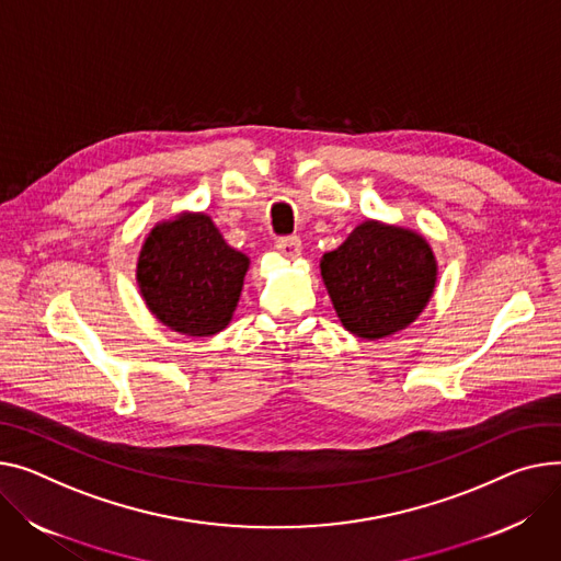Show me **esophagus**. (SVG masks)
<instances>
[{
  "label": "esophagus",
  "instance_id": "1",
  "mask_svg": "<svg viewBox=\"0 0 561 561\" xmlns=\"http://www.w3.org/2000/svg\"><path fill=\"white\" fill-rule=\"evenodd\" d=\"M277 250L284 254V256H300L302 254V241L300 237H282L277 239Z\"/></svg>",
  "mask_w": 561,
  "mask_h": 561
}]
</instances>
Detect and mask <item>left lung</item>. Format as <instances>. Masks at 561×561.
Instances as JSON below:
<instances>
[{"mask_svg": "<svg viewBox=\"0 0 561 561\" xmlns=\"http://www.w3.org/2000/svg\"><path fill=\"white\" fill-rule=\"evenodd\" d=\"M320 273L343 327L377 341L424 311L437 282V261L422 234L365 220L322 256Z\"/></svg>", "mask_w": 561, "mask_h": 561, "instance_id": "1", "label": "left lung"}]
</instances>
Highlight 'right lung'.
<instances>
[{"mask_svg": "<svg viewBox=\"0 0 561 561\" xmlns=\"http://www.w3.org/2000/svg\"><path fill=\"white\" fill-rule=\"evenodd\" d=\"M250 259L230 248L207 214H178L146 237L137 286L151 313L184 335L226 329L239 305Z\"/></svg>", "mask_w": 561, "mask_h": 561, "instance_id": "1", "label": "right lung"}]
</instances>
